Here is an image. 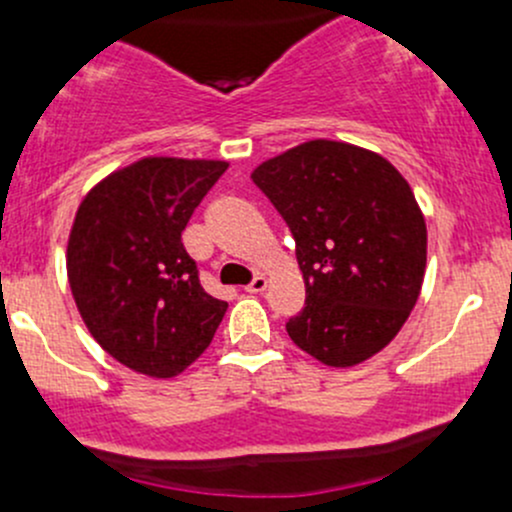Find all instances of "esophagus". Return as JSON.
<instances>
[{
	"label": "esophagus",
	"instance_id": "esophagus-1",
	"mask_svg": "<svg viewBox=\"0 0 512 512\" xmlns=\"http://www.w3.org/2000/svg\"><path fill=\"white\" fill-rule=\"evenodd\" d=\"M267 289V277L265 275H255V280L250 282V285L245 287V292L247 294H260V292H265Z\"/></svg>",
	"mask_w": 512,
	"mask_h": 512
}]
</instances>
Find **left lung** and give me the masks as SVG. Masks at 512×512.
I'll return each mask as SVG.
<instances>
[{
	"mask_svg": "<svg viewBox=\"0 0 512 512\" xmlns=\"http://www.w3.org/2000/svg\"><path fill=\"white\" fill-rule=\"evenodd\" d=\"M252 183L297 242L307 299L289 339L342 369L381 352L426 272V220L404 175L379 153L319 138L257 165Z\"/></svg>",
	"mask_w": 512,
	"mask_h": 512,
	"instance_id": "8db88e82",
	"label": "left lung"
}]
</instances>
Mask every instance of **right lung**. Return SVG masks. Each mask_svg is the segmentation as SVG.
<instances>
[{"instance_id":"right-lung-1","label":"right lung","mask_w":512,"mask_h":512,"mask_svg":"<svg viewBox=\"0 0 512 512\" xmlns=\"http://www.w3.org/2000/svg\"><path fill=\"white\" fill-rule=\"evenodd\" d=\"M225 170V160L143 158L103 178L76 210L71 294L103 352L138 374L178 376L223 322L227 302L200 285L180 235Z\"/></svg>"}]
</instances>
